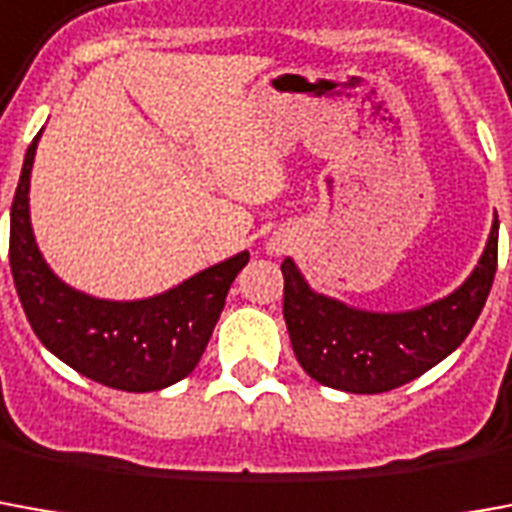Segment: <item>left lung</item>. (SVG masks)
<instances>
[{
	"mask_svg": "<svg viewBox=\"0 0 512 512\" xmlns=\"http://www.w3.org/2000/svg\"><path fill=\"white\" fill-rule=\"evenodd\" d=\"M496 252L499 221L471 277L446 299L407 313H368L316 293L285 257L282 316L293 355L313 380L338 391L385 393L416 380L466 341L491 293Z\"/></svg>",
	"mask_w": 512,
	"mask_h": 512,
	"instance_id": "8db88e82",
	"label": "left lung"
}]
</instances>
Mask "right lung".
Instances as JSON below:
<instances>
[{
	"mask_svg": "<svg viewBox=\"0 0 512 512\" xmlns=\"http://www.w3.org/2000/svg\"><path fill=\"white\" fill-rule=\"evenodd\" d=\"M35 146L38 138L24 155L10 207V271L32 332L66 366L116 391H160L188 377L213 335L232 280L249 263V252L205 268L152 299L110 302L74 291L52 274L32 238L27 194Z\"/></svg>",
	"mask_w": 512,
	"mask_h": 512,
	"instance_id": "1",
	"label": "right lung"
}]
</instances>
